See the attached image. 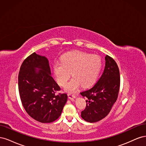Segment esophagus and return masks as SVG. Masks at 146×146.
Wrapping results in <instances>:
<instances>
[{
    "instance_id": "34e87169",
    "label": "esophagus",
    "mask_w": 146,
    "mask_h": 146,
    "mask_svg": "<svg viewBox=\"0 0 146 146\" xmlns=\"http://www.w3.org/2000/svg\"><path fill=\"white\" fill-rule=\"evenodd\" d=\"M68 98L70 99H71V100H73L74 99H75L76 98V96L75 95V94H68Z\"/></svg>"
}]
</instances>
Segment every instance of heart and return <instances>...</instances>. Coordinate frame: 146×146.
<instances>
[{
  "mask_svg": "<svg viewBox=\"0 0 146 146\" xmlns=\"http://www.w3.org/2000/svg\"><path fill=\"white\" fill-rule=\"evenodd\" d=\"M102 60L98 55H91L82 51L66 53L61 58V62L54 64V72L56 82L64 86L70 77H73L65 86V90L74 92L82 85L90 86L98 78L102 68Z\"/></svg>",
  "mask_w": 146,
  "mask_h": 146,
  "instance_id": "b5f03b06",
  "label": "heart"
}]
</instances>
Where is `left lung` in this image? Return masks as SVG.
I'll return each mask as SVG.
<instances>
[{
  "label": "left lung",
  "instance_id": "obj_1",
  "mask_svg": "<svg viewBox=\"0 0 146 146\" xmlns=\"http://www.w3.org/2000/svg\"><path fill=\"white\" fill-rule=\"evenodd\" d=\"M120 87V73L116 61L106 55L104 72L95 85L80 92L86 98V106L81 116L89 122H96L107 116L117 99Z\"/></svg>",
  "mask_w": 146,
  "mask_h": 146
}]
</instances>
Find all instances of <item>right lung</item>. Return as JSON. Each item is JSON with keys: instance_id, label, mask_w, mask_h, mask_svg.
Segmentation results:
<instances>
[{"instance_id": "add662e5", "label": "right lung", "mask_w": 146, "mask_h": 146, "mask_svg": "<svg viewBox=\"0 0 146 146\" xmlns=\"http://www.w3.org/2000/svg\"><path fill=\"white\" fill-rule=\"evenodd\" d=\"M50 74L48 59L35 52L24 60L19 72L22 104L30 117L41 123L56 120L68 100L66 94L56 93L61 88Z\"/></svg>"}]
</instances>
